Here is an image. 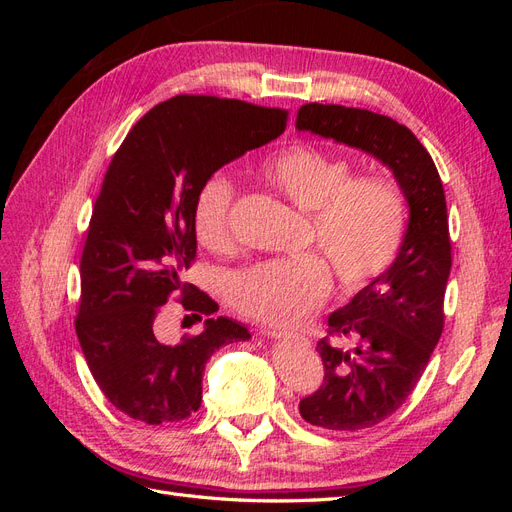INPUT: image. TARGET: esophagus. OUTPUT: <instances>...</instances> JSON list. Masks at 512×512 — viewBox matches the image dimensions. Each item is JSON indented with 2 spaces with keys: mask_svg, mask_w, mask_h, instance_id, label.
I'll list each match as a JSON object with an SVG mask.
<instances>
[{
  "mask_svg": "<svg viewBox=\"0 0 512 512\" xmlns=\"http://www.w3.org/2000/svg\"><path fill=\"white\" fill-rule=\"evenodd\" d=\"M267 335L273 337V339H288V342L307 344V339L303 335H292V333H282V331H267Z\"/></svg>",
  "mask_w": 512,
  "mask_h": 512,
  "instance_id": "obj_1",
  "label": "esophagus"
}]
</instances>
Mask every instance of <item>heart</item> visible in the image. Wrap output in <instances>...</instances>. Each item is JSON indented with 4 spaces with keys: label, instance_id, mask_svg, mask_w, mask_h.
I'll return each mask as SVG.
<instances>
[{
    "label": "heart",
    "instance_id": "1",
    "mask_svg": "<svg viewBox=\"0 0 512 512\" xmlns=\"http://www.w3.org/2000/svg\"><path fill=\"white\" fill-rule=\"evenodd\" d=\"M258 175L294 207L309 211V243L329 262L339 284L356 290L393 265L408 230V205L395 183L354 177L348 160L314 143H294L262 160ZM235 188L213 175L198 192L194 228L207 250L232 245ZM331 286L316 254L258 262L230 277L228 299L241 314L275 327H294L322 305Z\"/></svg>",
    "mask_w": 512,
    "mask_h": 512
}]
</instances>
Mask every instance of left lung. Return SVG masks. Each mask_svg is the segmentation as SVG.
Here are the masks:
<instances>
[{
	"label": "left lung",
	"instance_id": "8db88e82",
	"mask_svg": "<svg viewBox=\"0 0 512 512\" xmlns=\"http://www.w3.org/2000/svg\"><path fill=\"white\" fill-rule=\"evenodd\" d=\"M294 126L374 156L408 203L406 239L393 265L329 316V333L352 339L354 348L320 339L324 384L299 404L307 423L359 431L404 404L440 342L451 273L444 188L427 149L391 117L312 102L299 108Z\"/></svg>",
	"mask_w": 512,
	"mask_h": 512
}]
</instances>
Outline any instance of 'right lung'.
Here are the masks:
<instances>
[{
  "mask_svg": "<svg viewBox=\"0 0 512 512\" xmlns=\"http://www.w3.org/2000/svg\"><path fill=\"white\" fill-rule=\"evenodd\" d=\"M286 115L241 100L175 96L136 123L106 170L81 258L76 335L100 391L134 421L188 418L203 401L211 354L252 337L241 322L214 316L198 336L166 343L155 320L177 289L184 308L218 312L209 294L183 282L196 256L198 192L224 164L275 141Z\"/></svg>",
  "mask_w": 512,
  "mask_h": 512,
  "instance_id": "right-lung-1",
  "label": "right lung"
}]
</instances>
